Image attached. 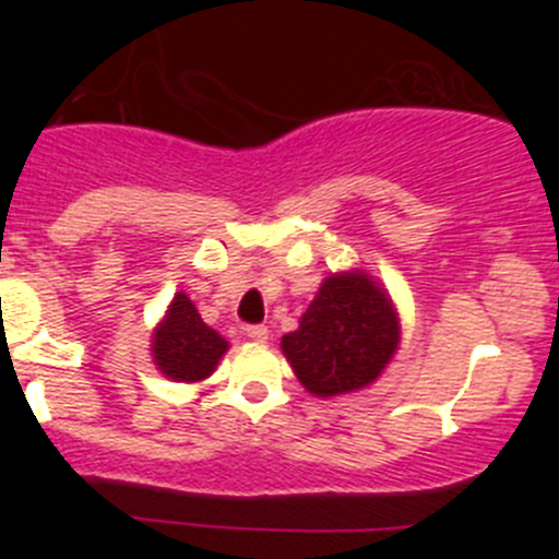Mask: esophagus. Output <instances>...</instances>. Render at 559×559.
Here are the masks:
<instances>
[{
    "mask_svg": "<svg viewBox=\"0 0 559 559\" xmlns=\"http://www.w3.org/2000/svg\"><path fill=\"white\" fill-rule=\"evenodd\" d=\"M246 335H249L251 341H265L269 338V328H265V324H249V328H246Z\"/></svg>",
    "mask_w": 559,
    "mask_h": 559,
    "instance_id": "34e87169",
    "label": "esophagus"
}]
</instances>
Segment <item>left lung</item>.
Returning <instances> with one entry per match:
<instances>
[{
    "label": "left lung",
    "mask_w": 559,
    "mask_h": 559,
    "mask_svg": "<svg viewBox=\"0 0 559 559\" xmlns=\"http://www.w3.org/2000/svg\"><path fill=\"white\" fill-rule=\"evenodd\" d=\"M400 328L386 294L364 274L328 276L299 330L283 335L296 378L319 397L355 392L383 372Z\"/></svg>",
    "instance_id": "8db88e82"
}]
</instances>
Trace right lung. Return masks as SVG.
<instances>
[{
  "instance_id": "right-lung-1",
  "label": "right lung",
  "mask_w": 559,
  "mask_h": 559,
  "mask_svg": "<svg viewBox=\"0 0 559 559\" xmlns=\"http://www.w3.org/2000/svg\"><path fill=\"white\" fill-rule=\"evenodd\" d=\"M226 347V338L206 328L185 294L173 296L165 322L153 333V358L173 380H204L215 372Z\"/></svg>"
}]
</instances>
